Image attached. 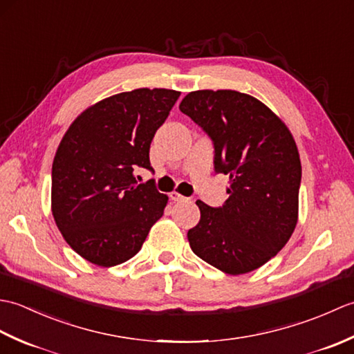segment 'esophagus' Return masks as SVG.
Masks as SVG:
<instances>
[{
  "label": "esophagus",
  "instance_id": "obj_1",
  "mask_svg": "<svg viewBox=\"0 0 354 354\" xmlns=\"http://www.w3.org/2000/svg\"><path fill=\"white\" fill-rule=\"evenodd\" d=\"M169 196H170V199L171 201H175V202H179V201H187V198L185 196H183L181 193H178V192H170L169 193Z\"/></svg>",
  "mask_w": 354,
  "mask_h": 354
}]
</instances>
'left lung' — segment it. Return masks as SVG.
Instances as JSON below:
<instances>
[{"label": "left lung", "mask_w": 354, "mask_h": 354, "mask_svg": "<svg viewBox=\"0 0 354 354\" xmlns=\"http://www.w3.org/2000/svg\"><path fill=\"white\" fill-rule=\"evenodd\" d=\"M183 114L214 142V169L230 176V198L213 208L198 201L192 251L225 274L259 269L289 242L298 222L301 161L289 127L255 97L232 89L187 94Z\"/></svg>", "instance_id": "1"}]
</instances>
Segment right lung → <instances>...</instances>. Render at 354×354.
I'll return each instance as SVG.
<instances>
[{"instance_id": "1", "label": "right lung", "mask_w": 354, "mask_h": 354, "mask_svg": "<svg viewBox=\"0 0 354 354\" xmlns=\"http://www.w3.org/2000/svg\"><path fill=\"white\" fill-rule=\"evenodd\" d=\"M181 93L138 88L106 97L70 124L51 169V213L65 242L93 265L137 254L169 196L135 170H153L150 142Z\"/></svg>"}]
</instances>
